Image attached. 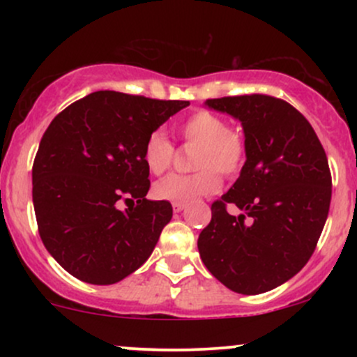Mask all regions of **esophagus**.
I'll return each instance as SVG.
<instances>
[{
    "label": "esophagus",
    "instance_id": "esophagus-1",
    "mask_svg": "<svg viewBox=\"0 0 357 357\" xmlns=\"http://www.w3.org/2000/svg\"><path fill=\"white\" fill-rule=\"evenodd\" d=\"M184 208H186V204H184V203H173V210H174V213L183 211Z\"/></svg>",
    "mask_w": 357,
    "mask_h": 357
}]
</instances>
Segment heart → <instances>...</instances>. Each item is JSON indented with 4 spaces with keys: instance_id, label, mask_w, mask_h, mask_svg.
<instances>
[{
    "instance_id": "heart-1",
    "label": "heart",
    "mask_w": 357,
    "mask_h": 357,
    "mask_svg": "<svg viewBox=\"0 0 357 357\" xmlns=\"http://www.w3.org/2000/svg\"><path fill=\"white\" fill-rule=\"evenodd\" d=\"M178 134L188 144H198L192 174H171L154 186L158 199L173 203H190L220 188V173L235 176L245 161V139L236 130L228 129L227 121L210 110H196L178 126ZM142 159L151 174L161 176L174 159V146L162 130L147 136Z\"/></svg>"
}]
</instances>
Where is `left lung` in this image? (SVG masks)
Instances as JSON below:
<instances>
[{
    "label": "left lung",
    "instance_id": "left-lung-1",
    "mask_svg": "<svg viewBox=\"0 0 357 357\" xmlns=\"http://www.w3.org/2000/svg\"><path fill=\"white\" fill-rule=\"evenodd\" d=\"M206 105L241 122L247 161L230 191L211 204L199 257L233 292H268L301 272L326 225L333 195L326 151L309 121L277 97H221ZM228 204L242 215H230Z\"/></svg>",
    "mask_w": 357,
    "mask_h": 357
}]
</instances>
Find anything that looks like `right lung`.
I'll return each instance as SVG.
<instances>
[{
    "label": "right lung",
    "instance_id": "1",
    "mask_svg": "<svg viewBox=\"0 0 357 357\" xmlns=\"http://www.w3.org/2000/svg\"><path fill=\"white\" fill-rule=\"evenodd\" d=\"M186 105L99 90L50 122L35 155L31 192L40 238L70 275L116 284L153 253L173 206L146 199L151 183L142 149Z\"/></svg>",
    "mask_w": 357,
    "mask_h": 357
}]
</instances>
